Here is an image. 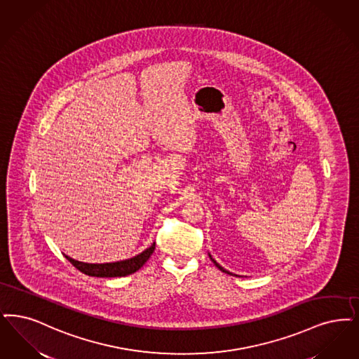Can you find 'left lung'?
I'll list each match as a JSON object with an SVG mask.
<instances>
[{
	"mask_svg": "<svg viewBox=\"0 0 359 359\" xmlns=\"http://www.w3.org/2000/svg\"><path fill=\"white\" fill-rule=\"evenodd\" d=\"M208 255H210V254H208ZM210 259H211V260H212V262H214V264H215L216 267H217V269H219V270H220V271H223V273H229V275H235V273H230V271H227V270H226V269H223V267H222V266H220V264H219V263H217V262H216L215 259L212 258V257H211V255H210ZM235 276H238V275H235Z\"/></svg>",
	"mask_w": 359,
	"mask_h": 359,
	"instance_id": "1",
	"label": "left lung"
}]
</instances>
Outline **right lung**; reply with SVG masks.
<instances>
[{"mask_svg":"<svg viewBox=\"0 0 359 359\" xmlns=\"http://www.w3.org/2000/svg\"><path fill=\"white\" fill-rule=\"evenodd\" d=\"M155 242L151 244V247L145 248L143 252L137 254L133 258L124 259L120 262H112V263H84L74 259L69 258L65 255L73 266L80 270L81 273L89 275V276H97V278H117V276H127L130 273H136L144 266V263L151 258L152 252L155 251Z\"/></svg>","mask_w":359,"mask_h":359,"instance_id":"obj_1","label":"right lung"}]
</instances>
